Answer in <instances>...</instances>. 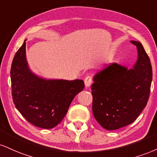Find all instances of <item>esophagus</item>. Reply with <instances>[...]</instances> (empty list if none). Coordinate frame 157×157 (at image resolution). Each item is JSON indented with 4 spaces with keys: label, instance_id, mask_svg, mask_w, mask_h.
Listing matches in <instances>:
<instances>
[{
    "label": "esophagus",
    "instance_id": "1",
    "mask_svg": "<svg viewBox=\"0 0 157 157\" xmlns=\"http://www.w3.org/2000/svg\"><path fill=\"white\" fill-rule=\"evenodd\" d=\"M85 86L86 87H89L92 84V78L90 76H88L85 78Z\"/></svg>",
    "mask_w": 157,
    "mask_h": 157
}]
</instances>
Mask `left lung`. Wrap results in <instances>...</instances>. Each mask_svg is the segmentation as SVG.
<instances>
[{
	"instance_id": "obj_1",
	"label": "left lung",
	"mask_w": 157,
	"mask_h": 157,
	"mask_svg": "<svg viewBox=\"0 0 157 157\" xmlns=\"http://www.w3.org/2000/svg\"><path fill=\"white\" fill-rule=\"evenodd\" d=\"M137 50L132 68L112 63L98 71L91 85L95 119L104 129L116 130L135 121L146 106L152 67L142 44L131 41Z\"/></svg>"
}]
</instances>
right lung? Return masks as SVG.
Listing matches in <instances>:
<instances>
[{
	"label": "right lung",
	"instance_id": "right-lung-1",
	"mask_svg": "<svg viewBox=\"0 0 157 157\" xmlns=\"http://www.w3.org/2000/svg\"><path fill=\"white\" fill-rule=\"evenodd\" d=\"M25 40L15 54L11 68L12 98L22 116L37 127L52 129L60 124L83 80L47 79L33 73L26 58Z\"/></svg>",
	"mask_w": 157,
	"mask_h": 157
}]
</instances>
